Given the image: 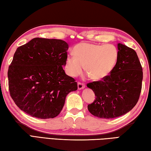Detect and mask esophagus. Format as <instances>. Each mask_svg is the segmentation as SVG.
<instances>
[{
  "mask_svg": "<svg viewBox=\"0 0 151 151\" xmlns=\"http://www.w3.org/2000/svg\"><path fill=\"white\" fill-rule=\"evenodd\" d=\"M85 88V85L82 83V82H78V90H81V89H83V88Z\"/></svg>",
  "mask_w": 151,
  "mask_h": 151,
  "instance_id": "1",
  "label": "esophagus"
}]
</instances>
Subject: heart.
Masks as SVG:
<instances>
[{"mask_svg":"<svg viewBox=\"0 0 151 151\" xmlns=\"http://www.w3.org/2000/svg\"><path fill=\"white\" fill-rule=\"evenodd\" d=\"M74 55H68L65 62V73L76 77L83 71L97 81L104 79L114 69L118 60V51L111 44H94L82 42L76 45Z\"/></svg>","mask_w":151,"mask_h":151,"instance_id":"b5f03b06","label":"heart"}]
</instances>
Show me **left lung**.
Masks as SVG:
<instances>
[{
    "label": "left lung",
    "mask_w": 151,
    "mask_h": 151,
    "mask_svg": "<svg viewBox=\"0 0 151 151\" xmlns=\"http://www.w3.org/2000/svg\"><path fill=\"white\" fill-rule=\"evenodd\" d=\"M118 60L110 75L103 81L90 82L96 99L88 105L93 116L110 119L128 113L137 103L142 88L143 69L137 53L118 44Z\"/></svg>",
    "instance_id": "left-lung-1"
}]
</instances>
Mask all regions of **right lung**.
Segmentation results:
<instances>
[{
  "mask_svg": "<svg viewBox=\"0 0 151 151\" xmlns=\"http://www.w3.org/2000/svg\"><path fill=\"white\" fill-rule=\"evenodd\" d=\"M68 48L64 40L35 38L17 48L8 77L10 96L21 110L40 119L60 113L67 94L78 88L63 69Z\"/></svg>",
  "mask_w": 151,
  "mask_h": 151,
  "instance_id": "obj_1",
  "label": "right lung"
}]
</instances>
